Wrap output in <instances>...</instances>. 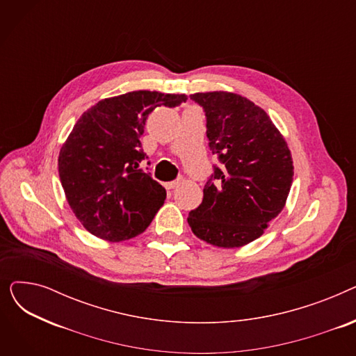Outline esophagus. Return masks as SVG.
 Instances as JSON below:
<instances>
[{
  "label": "esophagus",
  "instance_id": "esophagus-1",
  "mask_svg": "<svg viewBox=\"0 0 356 356\" xmlns=\"http://www.w3.org/2000/svg\"><path fill=\"white\" fill-rule=\"evenodd\" d=\"M179 183H180L179 180H175V181H168V183H165L164 186H165V189L170 191V189H175V188H177Z\"/></svg>",
  "mask_w": 356,
  "mask_h": 356
}]
</instances>
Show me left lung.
Listing matches in <instances>:
<instances>
[{"instance_id":"obj_1","label":"left lung","mask_w":356,"mask_h":356,"mask_svg":"<svg viewBox=\"0 0 356 356\" xmlns=\"http://www.w3.org/2000/svg\"><path fill=\"white\" fill-rule=\"evenodd\" d=\"M207 112V136L222 168L204 184L203 200L188 216L193 234L220 248L255 241L286 207L293 159L267 112L234 92L191 95Z\"/></svg>"}]
</instances>
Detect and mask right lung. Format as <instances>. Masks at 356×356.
Here are the masks:
<instances>
[{"label":"right lung","instance_id":"right-lung-1","mask_svg":"<svg viewBox=\"0 0 356 356\" xmlns=\"http://www.w3.org/2000/svg\"><path fill=\"white\" fill-rule=\"evenodd\" d=\"M184 93L134 90L101 99L74 124L59 153L66 200L86 231L111 242L145 231L165 189L145 175L141 136L149 112L177 106Z\"/></svg>","mask_w":356,"mask_h":356}]
</instances>
